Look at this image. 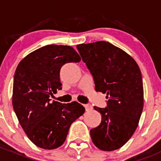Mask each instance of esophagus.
<instances>
[{"mask_svg": "<svg viewBox=\"0 0 161 161\" xmlns=\"http://www.w3.org/2000/svg\"><path fill=\"white\" fill-rule=\"evenodd\" d=\"M84 108H85V110L87 111H87H90L92 109V105H89V104H85V105H84Z\"/></svg>", "mask_w": 161, "mask_h": 161, "instance_id": "34e87169", "label": "esophagus"}]
</instances>
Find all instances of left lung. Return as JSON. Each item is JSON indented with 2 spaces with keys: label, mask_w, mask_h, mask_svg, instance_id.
<instances>
[{
  "label": "left lung",
  "mask_w": 161,
  "mask_h": 161,
  "mask_svg": "<svg viewBox=\"0 0 161 161\" xmlns=\"http://www.w3.org/2000/svg\"><path fill=\"white\" fill-rule=\"evenodd\" d=\"M77 49L92 75L96 92L107 94L105 108L94 107L102 115V122L90 131L92 142L102 150H117L131 138L141 116L140 69L130 55L108 42L80 44Z\"/></svg>",
  "instance_id": "left-lung-1"
}]
</instances>
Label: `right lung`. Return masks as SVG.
Segmentation results:
<instances>
[{
  "label": "right lung",
  "instance_id": "1",
  "mask_svg": "<svg viewBox=\"0 0 161 161\" xmlns=\"http://www.w3.org/2000/svg\"><path fill=\"white\" fill-rule=\"evenodd\" d=\"M80 57L71 46L47 45L19 63L13 84L12 104L20 125L35 145L46 150L65 142L71 124L84 113L77 102L62 104L50 97L62 89L60 69Z\"/></svg>",
  "mask_w": 161,
  "mask_h": 161
}]
</instances>
